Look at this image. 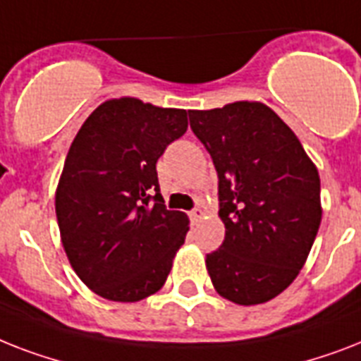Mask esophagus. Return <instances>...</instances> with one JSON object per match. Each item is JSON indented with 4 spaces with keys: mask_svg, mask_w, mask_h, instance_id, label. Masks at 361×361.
I'll use <instances>...</instances> for the list:
<instances>
[{
    "mask_svg": "<svg viewBox=\"0 0 361 361\" xmlns=\"http://www.w3.org/2000/svg\"><path fill=\"white\" fill-rule=\"evenodd\" d=\"M189 216H190V221H192V224H196V222L200 221L202 216H204V209H200V207H195V209L189 213Z\"/></svg>",
    "mask_w": 361,
    "mask_h": 361,
    "instance_id": "esophagus-1",
    "label": "esophagus"
}]
</instances>
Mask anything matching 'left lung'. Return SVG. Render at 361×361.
I'll use <instances>...</instances> for the list:
<instances>
[{"label": "left lung", "mask_w": 361, "mask_h": 361, "mask_svg": "<svg viewBox=\"0 0 361 361\" xmlns=\"http://www.w3.org/2000/svg\"><path fill=\"white\" fill-rule=\"evenodd\" d=\"M219 176L226 235L207 254L211 282L241 306L271 300L297 278L321 224V180L291 128L267 105L189 111Z\"/></svg>", "instance_id": "1"}]
</instances>
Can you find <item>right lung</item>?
I'll return each mask as SVG.
<instances>
[{"instance_id":"add662e5","label":"right lung","mask_w":361,"mask_h":361,"mask_svg":"<svg viewBox=\"0 0 361 361\" xmlns=\"http://www.w3.org/2000/svg\"><path fill=\"white\" fill-rule=\"evenodd\" d=\"M187 131L185 109L109 99L75 135L55 195L63 247L96 295L137 302L166 282L189 219L166 209L155 163Z\"/></svg>"}]
</instances>
